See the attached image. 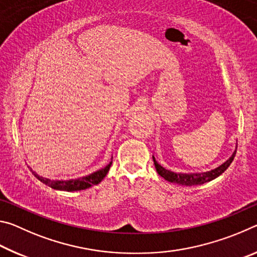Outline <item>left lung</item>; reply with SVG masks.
<instances>
[{
    "instance_id": "left-lung-1",
    "label": "left lung",
    "mask_w": 257,
    "mask_h": 257,
    "mask_svg": "<svg viewBox=\"0 0 257 257\" xmlns=\"http://www.w3.org/2000/svg\"><path fill=\"white\" fill-rule=\"evenodd\" d=\"M236 151H237V147L232 153V155L230 156L224 163L219 165V167L215 169H213L211 171L201 172V173H176L173 171L167 170V169L163 168L162 165H160L158 162H156L154 156H153V161H154L156 171H158L159 175L162 178H164L165 180H168L169 182H173V184L182 185V186H196V185L205 184V182L211 181L219 177L220 175H222L233 161L234 155H236Z\"/></svg>"
}]
</instances>
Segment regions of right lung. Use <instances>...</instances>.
<instances>
[{"mask_svg":"<svg viewBox=\"0 0 257 257\" xmlns=\"http://www.w3.org/2000/svg\"><path fill=\"white\" fill-rule=\"evenodd\" d=\"M112 162L108 163L106 167H104L101 170H97L93 173H90L88 176L77 178V179H70V180H51L47 179V178L38 176L36 172L33 173L34 176L37 178L38 180H41L43 184L50 186L51 188L56 189V190H64V191H77V190H84L89 188L94 185H97L101 182L104 177L106 176V173L110 170Z\"/></svg>","mask_w":257,"mask_h":257,"instance_id":"1","label":"right lung"}]
</instances>
